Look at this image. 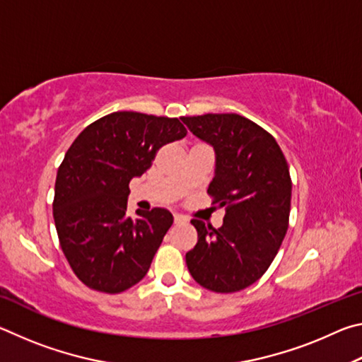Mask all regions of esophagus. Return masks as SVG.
I'll use <instances>...</instances> for the list:
<instances>
[{
  "mask_svg": "<svg viewBox=\"0 0 362 362\" xmlns=\"http://www.w3.org/2000/svg\"><path fill=\"white\" fill-rule=\"evenodd\" d=\"M174 222L175 223H183V222H187V217L180 216V214H174Z\"/></svg>",
  "mask_w": 362,
  "mask_h": 362,
  "instance_id": "esophagus-1",
  "label": "esophagus"
}]
</instances>
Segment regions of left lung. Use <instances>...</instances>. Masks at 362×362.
<instances>
[{"label":"left lung","instance_id":"1","mask_svg":"<svg viewBox=\"0 0 362 362\" xmlns=\"http://www.w3.org/2000/svg\"><path fill=\"white\" fill-rule=\"evenodd\" d=\"M196 137L216 150L209 183L214 204L225 207L223 225L198 218V243L187 252L188 272L212 292H238L272 265L289 226V166L272 134L236 113L182 116Z\"/></svg>","mask_w":362,"mask_h":362}]
</instances>
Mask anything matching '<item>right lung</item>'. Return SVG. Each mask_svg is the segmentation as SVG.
<instances>
[{"label":"right lung","instance_id":"obj_1","mask_svg":"<svg viewBox=\"0 0 362 362\" xmlns=\"http://www.w3.org/2000/svg\"><path fill=\"white\" fill-rule=\"evenodd\" d=\"M185 136L177 118L115 112L86 127L65 153L54 222L73 273L90 289L124 292L148 272L174 217L161 207L127 217L129 182L150 169L161 146Z\"/></svg>","mask_w":362,"mask_h":362}]
</instances>
